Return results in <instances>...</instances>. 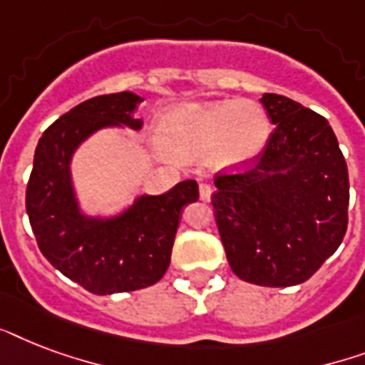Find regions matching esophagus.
<instances>
[{"instance_id":"1","label":"esophagus","mask_w":365,"mask_h":365,"mask_svg":"<svg viewBox=\"0 0 365 365\" xmlns=\"http://www.w3.org/2000/svg\"><path fill=\"white\" fill-rule=\"evenodd\" d=\"M199 193H200V200L208 202V200H210V197H212V185H208V183H200Z\"/></svg>"}]
</instances>
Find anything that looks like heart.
<instances>
[{
	"label": "heart",
	"instance_id": "b5f03b06",
	"mask_svg": "<svg viewBox=\"0 0 365 365\" xmlns=\"http://www.w3.org/2000/svg\"><path fill=\"white\" fill-rule=\"evenodd\" d=\"M160 142L178 159L210 155L220 168H237L263 153L271 123L259 104L250 100H217L172 108L160 121Z\"/></svg>",
	"mask_w": 365,
	"mask_h": 365
}]
</instances>
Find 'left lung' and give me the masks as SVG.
<instances>
[{
	"label": "left lung",
	"instance_id": "1",
	"mask_svg": "<svg viewBox=\"0 0 365 365\" xmlns=\"http://www.w3.org/2000/svg\"><path fill=\"white\" fill-rule=\"evenodd\" d=\"M261 104L274 132L254 168L214 180L212 206L240 280L286 288L309 280L349 223V170L329 123L280 94Z\"/></svg>",
	"mask_w": 365,
	"mask_h": 365
}]
</instances>
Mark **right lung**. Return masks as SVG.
<instances>
[{"label": "right lung", "mask_w": 365, "mask_h": 365, "mask_svg": "<svg viewBox=\"0 0 365 365\" xmlns=\"http://www.w3.org/2000/svg\"><path fill=\"white\" fill-rule=\"evenodd\" d=\"M142 96L115 93L85 100L39 138L26 189V212L41 254L64 277L91 294L148 288L170 265L182 210L199 200V185L185 180L163 195H138L117 214L83 210L71 160L83 142L102 128L140 130L134 115Z\"/></svg>", "instance_id": "obj_1"}]
</instances>
